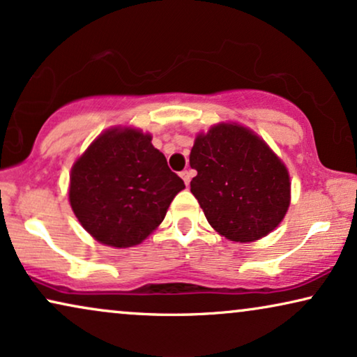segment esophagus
Returning <instances> with one entry per match:
<instances>
[{
	"label": "esophagus",
	"instance_id": "obj_1",
	"mask_svg": "<svg viewBox=\"0 0 357 357\" xmlns=\"http://www.w3.org/2000/svg\"><path fill=\"white\" fill-rule=\"evenodd\" d=\"M181 178H183V181L186 183V186H189V183H191V179H192V171H189V169L181 171Z\"/></svg>",
	"mask_w": 357,
	"mask_h": 357
}]
</instances>
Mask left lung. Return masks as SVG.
I'll list each match as a JSON object with an SVG mask.
<instances>
[{
    "instance_id": "8db88e82",
    "label": "left lung",
    "mask_w": 357,
    "mask_h": 357,
    "mask_svg": "<svg viewBox=\"0 0 357 357\" xmlns=\"http://www.w3.org/2000/svg\"><path fill=\"white\" fill-rule=\"evenodd\" d=\"M197 171L191 192L213 230L231 241H255L274 230L291 204L286 165L255 132L218 123L199 134L189 155Z\"/></svg>"
}]
</instances>
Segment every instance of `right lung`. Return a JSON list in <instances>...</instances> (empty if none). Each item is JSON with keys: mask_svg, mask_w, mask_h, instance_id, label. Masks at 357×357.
Wrapping results in <instances>:
<instances>
[{"mask_svg": "<svg viewBox=\"0 0 357 357\" xmlns=\"http://www.w3.org/2000/svg\"><path fill=\"white\" fill-rule=\"evenodd\" d=\"M184 181L168 168L151 135L109 129L76 160L70 206L84 230L114 248L139 245L163 222Z\"/></svg>", "mask_w": 357, "mask_h": 357, "instance_id": "add662e5", "label": "right lung"}]
</instances>
